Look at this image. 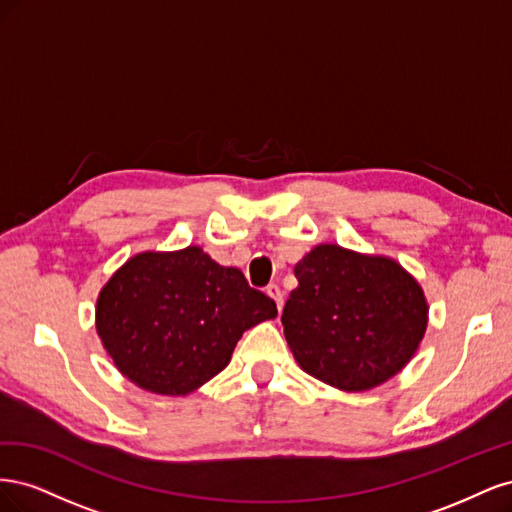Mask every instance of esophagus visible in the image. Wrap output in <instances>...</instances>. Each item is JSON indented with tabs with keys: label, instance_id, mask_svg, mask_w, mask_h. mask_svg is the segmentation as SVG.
Instances as JSON below:
<instances>
[{
	"label": "esophagus",
	"instance_id": "esophagus-1",
	"mask_svg": "<svg viewBox=\"0 0 512 512\" xmlns=\"http://www.w3.org/2000/svg\"><path fill=\"white\" fill-rule=\"evenodd\" d=\"M267 294L275 301L277 312H282V307H284V292H282V288L277 286V284H269L267 286Z\"/></svg>",
	"mask_w": 512,
	"mask_h": 512
}]
</instances>
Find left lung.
Masks as SVG:
<instances>
[{
	"instance_id": "8db88e82",
	"label": "left lung",
	"mask_w": 512,
	"mask_h": 512,
	"mask_svg": "<svg viewBox=\"0 0 512 512\" xmlns=\"http://www.w3.org/2000/svg\"><path fill=\"white\" fill-rule=\"evenodd\" d=\"M282 324L294 359L322 382L367 391L393 378L427 327L425 294L395 260L318 245L294 267Z\"/></svg>"
}]
</instances>
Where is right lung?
<instances>
[{
  "label": "right lung",
  "instance_id": "1",
  "mask_svg": "<svg viewBox=\"0 0 512 512\" xmlns=\"http://www.w3.org/2000/svg\"><path fill=\"white\" fill-rule=\"evenodd\" d=\"M277 316L275 301L200 247L128 260L98 299V335L123 376L185 395L228 365L243 331Z\"/></svg>",
  "mask_w": 512,
  "mask_h": 512
}]
</instances>
